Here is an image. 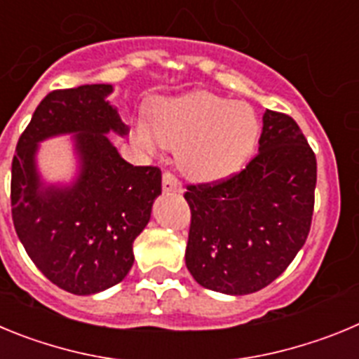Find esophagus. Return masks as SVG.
<instances>
[{"instance_id": "1", "label": "esophagus", "mask_w": 359, "mask_h": 359, "mask_svg": "<svg viewBox=\"0 0 359 359\" xmlns=\"http://www.w3.org/2000/svg\"><path fill=\"white\" fill-rule=\"evenodd\" d=\"M161 187H163L165 192H182V183L174 176L172 172L165 170L163 177H161Z\"/></svg>"}]
</instances>
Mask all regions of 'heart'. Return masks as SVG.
Segmentation results:
<instances>
[{"label": "heart", "instance_id": "obj_1", "mask_svg": "<svg viewBox=\"0 0 359 359\" xmlns=\"http://www.w3.org/2000/svg\"><path fill=\"white\" fill-rule=\"evenodd\" d=\"M133 140L144 151H177V165L192 180L214 182L239 170L259 140V120L246 104L207 91L160 98L149 107Z\"/></svg>", "mask_w": 359, "mask_h": 359}]
</instances>
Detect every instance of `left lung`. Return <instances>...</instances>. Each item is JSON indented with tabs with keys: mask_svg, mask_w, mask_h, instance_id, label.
Listing matches in <instances>:
<instances>
[{
	"mask_svg": "<svg viewBox=\"0 0 359 359\" xmlns=\"http://www.w3.org/2000/svg\"><path fill=\"white\" fill-rule=\"evenodd\" d=\"M316 158L290 115L266 109L246 169L187 185L185 262L198 284L226 294L262 290L304 246L315 208Z\"/></svg>",
	"mask_w": 359,
	"mask_h": 359,
	"instance_id": "obj_1",
	"label": "left lung"
}]
</instances>
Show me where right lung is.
I'll list each match as a JSON object with an SVG mask.
<instances>
[{"instance_id": "right-lung-1", "label": "right lung", "mask_w": 359, "mask_h": 359, "mask_svg": "<svg viewBox=\"0 0 359 359\" xmlns=\"http://www.w3.org/2000/svg\"><path fill=\"white\" fill-rule=\"evenodd\" d=\"M111 91V84H84L46 95L12 160L15 233L41 273L73 294L98 293L126 278L133 243L161 194V170L128 163L107 138L129 133L107 100ZM57 134L76 135L79 176L69 187H46L36 172L39 142Z\"/></svg>"}]
</instances>
